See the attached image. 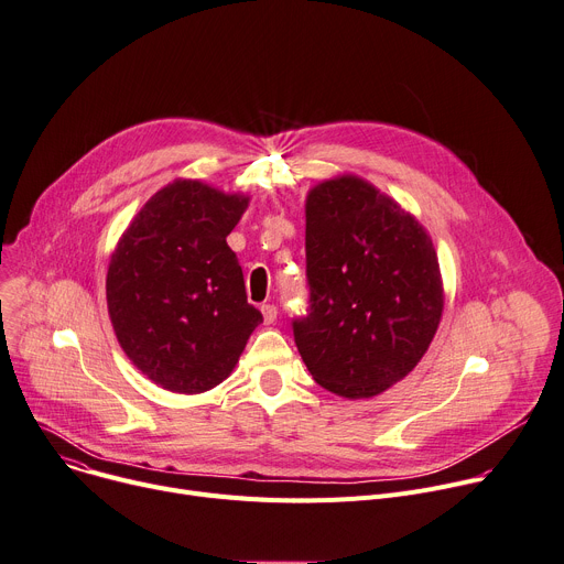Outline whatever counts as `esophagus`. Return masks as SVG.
<instances>
[{
    "instance_id": "34e87169",
    "label": "esophagus",
    "mask_w": 564,
    "mask_h": 564,
    "mask_svg": "<svg viewBox=\"0 0 564 564\" xmlns=\"http://www.w3.org/2000/svg\"><path fill=\"white\" fill-rule=\"evenodd\" d=\"M262 316H264L267 325H273L278 321V307L275 305H264L262 307Z\"/></svg>"
}]
</instances>
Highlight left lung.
I'll use <instances>...</instances> for the list:
<instances>
[{
	"instance_id": "1",
	"label": "left lung",
	"mask_w": 564,
	"mask_h": 564,
	"mask_svg": "<svg viewBox=\"0 0 564 564\" xmlns=\"http://www.w3.org/2000/svg\"><path fill=\"white\" fill-rule=\"evenodd\" d=\"M310 314L293 321L297 352L329 393L381 395L424 357L445 289L424 226L372 183L343 173L305 200Z\"/></svg>"
}]
</instances>
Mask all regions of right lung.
Returning <instances> with one entry per match:
<instances>
[{
    "instance_id": "right-lung-1",
    "label": "right lung",
    "mask_w": 564,
    "mask_h": 564,
    "mask_svg": "<svg viewBox=\"0 0 564 564\" xmlns=\"http://www.w3.org/2000/svg\"><path fill=\"white\" fill-rule=\"evenodd\" d=\"M248 203L246 194L176 178L144 203L110 254L115 336L164 391L198 395L219 386L262 323L226 241Z\"/></svg>"
}]
</instances>
